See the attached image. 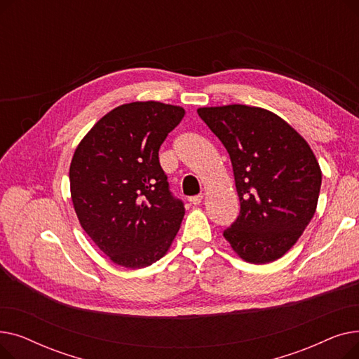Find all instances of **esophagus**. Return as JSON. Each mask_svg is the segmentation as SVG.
<instances>
[{"instance_id":"esophagus-1","label":"esophagus","mask_w":359,"mask_h":359,"mask_svg":"<svg viewBox=\"0 0 359 359\" xmlns=\"http://www.w3.org/2000/svg\"><path fill=\"white\" fill-rule=\"evenodd\" d=\"M202 199H203V195H196V196H191V198H189V202H191L192 205H199V203L202 202Z\"/></svg>"}]
</instances>
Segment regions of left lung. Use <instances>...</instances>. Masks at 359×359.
<instances>
[{
	"label": "left lung",
	"instance_id": "1",
	"mask_svg": "<svg viewBox=\"0 0 359 359\" xmlns=\"http://www.w3.org/2000/svg\"><path fill=\"white\" fill-rule=\"evenodd\" d=\"M198 115L230 154L240 214L224 230L246 262L284 256L311 221L322 170L306 140L275 113L246 104L201 107Z\"/></svg>",
	"mask_w": 359,
	"mask_h": 359
}]
</instances>
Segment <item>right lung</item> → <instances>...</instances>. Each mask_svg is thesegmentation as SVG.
Masks as SVG:
<instances>
[{"instance_id":"1","label":"right lung","mask_w":359,"mask_h":359,"mask_svg":"<svg viewBox=\"0 0 359 359\" xmlns=\"http://www.w3.org/2000/svg\"><path fill=\"white\" fill-rule=\"evenodd\" d=\"M183 116V107L160 102L122 104L75 149L69 165L75 214L116 265H153L180 229L184 206L170 192L158 149Z\"/></svg>"}]
</instances>
